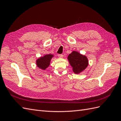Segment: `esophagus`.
I'll list each match as a JSON object with an SVG mask.
<instances>
[{
	"instance_id": "obj_1",
	"label": "esophagus",
	"mask_w": 121,
	"mask_h": 121,
	"mask_svg": "<svg viewBox=\"0 0 121 121\" xmlns=\"http://www.w3.org/2000/svg\"><path fill=\"white\" fill-rule=\"evenodd\" d=\"M58 56L59 58H62L63 57V55L62 54H58Z\"/></svg>"
}]
</instances>
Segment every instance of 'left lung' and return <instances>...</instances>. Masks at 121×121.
Returning <instances> with one entry per match:
<instances>
[{
	"mask_svg": "<svg viewBox=\"0 0 121 121\" xmlns=\"http://www.w3.org/2000/svg\"><path fill=\"white\" fill-rule=\"evenodd\" d=\"M70 65L73 67V72L79 73L85 69L88 65V59L85 56L77 52H73L68 56Z\"/></svg>",
	"mask_w": 121,
	"mask_h": 121,
	"instance_id": "8db88e82",
	"label": "left lung"
}]
</instances>
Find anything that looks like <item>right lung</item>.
Returning a JSON list of instances; mask_svg holds the SVG:
<instances>
[{"instance_id":"add662e5","label":"right lung","mask_w":121,"mask_h":121,"mask_svg":"<svg viewBox=\"0 0 121 121\" xmlns=\"http://www.w3.org/2000/svg\"><path fill=\"white\" fill-rule=\"evenodd\" d=\"M52 55H46L44 57H41L37 60V66L40 68V69H45L49 65L52 58Z\"/></svg>"}]
</instances>
